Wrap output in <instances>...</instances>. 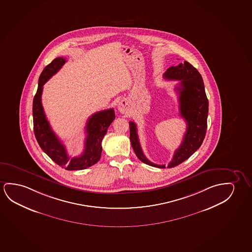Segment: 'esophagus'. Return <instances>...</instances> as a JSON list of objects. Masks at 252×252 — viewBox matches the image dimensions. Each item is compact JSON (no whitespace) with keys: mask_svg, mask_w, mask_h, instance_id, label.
<instances>
[{"mask_svg":"<svg viewBox=\"0 0 252 252\" xmlns=\"http://www.w3.org/2000/svg\"><path fill=\"white\" fill-rule=\"evenodd\" d=\"M118 109L121 112V113H127L128 106L127 102L126 100H122L121 102L119 103V106H118Z\"/></svg>","mask_w":252,"mask_h":252,"instance_id":"obj_1","label":"esophagus"}]
</instances>
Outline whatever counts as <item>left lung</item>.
<instances>
[{
  "mask_svg": "<svg viewBox=\"0 0 252 252\" xmlns=\"http://www.w3.org/2000/svg\"><path fill=\"white\" fill-rule=\"evenodd\" d=\"M164 77L166 80H180V87L176 88L179 91V112L187 125L182 143L168 164L167 168H172L189 158L202 145L207 129L209 102L202 76L189 62L169 67ZM129 127L131 146L139 160L154 167L165 168V164H154L146 158L139 143L137 126L130 121Z\"/></svg>",
  "mask_w": 252,
  "mask_h": 252,
  "instance_id": "obj_1",
  "label": "left lung"
}]
</instances>
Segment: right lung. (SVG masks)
<instances>
[{
	"mask_svg": "<svg viewBox=\"0 0 252 252\" xmlns=\"http://www.w3.org/2000/svg\"><path fill=\"white\" fill-rule=\"evenodd\" d=\"M65 63L66 59L62 57L55 59L40 73L38 89L33 100V131L40 148L61 167L68 171L84 170L99 160L102 152L101 142L110 125L115 119V113L113 108L94 113L87 121V137L83 153L78 157L70 158L66 153V147L52 130L41 104L44 84L57 73Z\"/></svg>",
	"mask_w": 252,
	"mask_h": 252,
	"instance_id": "right-lung-1",
	"label": "right lung"
}]
</instances>
